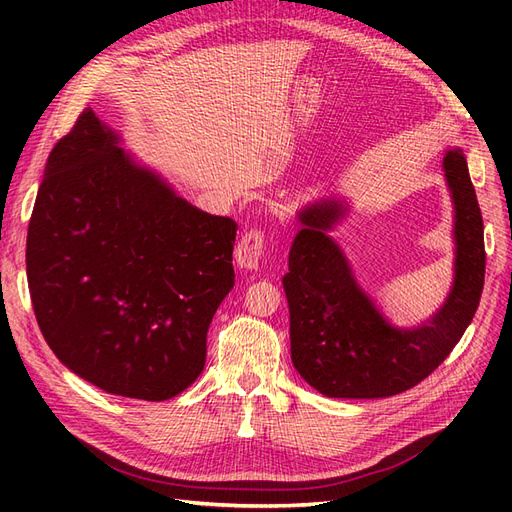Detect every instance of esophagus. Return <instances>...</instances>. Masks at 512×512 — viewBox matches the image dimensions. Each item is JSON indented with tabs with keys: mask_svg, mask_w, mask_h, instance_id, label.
Segmentation results:
<instances>
[{
	"mask_svg": "<svg viewBox=\"0 0 512 512\" xmlns=\"http://www.w3.org/2000/svg\"><path fill=\"white\" fill-rule=\"evenodd\" d=\"M267 243H269V237L262 228L245 230L237 243V250H235L237 265L241 269H258L262 258H265Z\"/></svg>",
	"mask_w": 512,
	"mask_h": 512,
	"instance_id": "esophagus-1",
	"label": "esophagus"
}]
</instances>
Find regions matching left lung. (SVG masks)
I'll return each instance as SVG.
<instances>
[{
  "label": "left lung",
  "instance_id": "1",
  "mask_svg": "<svg viewBox=\"0 0 512 512\" xmlns=\"http://www.w3.org/2000/svg\"><path fill=\"white\" fill-rule=\"evenodd\" d=\"M444 170L455 200V284L440 312L412 331L386 322L356 286L339 247L324 235L337 203L307 207L288 256L284 290L290 307V354L301 378L327 397L374 399L425 380L472 322L485 284L483 215L461 149L446 151Z\"/></svg>",
  "mask_w": 512,
  "mask_h": 512
}]
</instances>
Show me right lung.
Returning <instances> with one entry per match:
<instances>
[{
  "mask_svg": "<svg viewBox=\"0 0 512 512\" xmlns=\"http://www.w3.org/2000/svg\"><path fill=\"white\" fill-rule=\"evenodd\" d=\"M235 237V222L136 166L85 108L46 160L27 228L46 344L106 393L179 395L203 371L211 318L235 286Z\"/></svg>",
  "mask_w": 512,
  "mask_h": 512,
  "instance_id": "right-lung-1",
  "label": "right lung"
}]
</instances>
